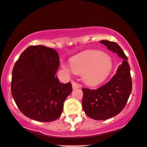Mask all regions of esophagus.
<instances>
[{"label":"esophagus","instance_id":"34e87169","mask_svg":"<svg viewBox=\"0 0 147 147\" xmlns=\"http://www.w3.org/2000/svg\"><path fill=\"white\" fill-rule=\"evenodd\" d=\"M72 87H73L74 89H76V88H78L80 87V86L78 84H77L76 82H72Z\"/></svg>","mask_w":147,"mask_h":147}]
</instances>
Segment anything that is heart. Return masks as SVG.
Returning a JSON list of instances; mask_svg holds the SVG:
<instances>
[{"label": "heart", "mask_w": 147, "mask_h": 147, "mask_svg": "<svg viewBox=\"0 0 147 147\" xmlns=\"http://www.w3.org/2000/svg\"><path fill=\"white\" fill-rule=\"evenodd\" d=\"M71 68L76 74H82L86 84H101L107 78L112 68L111 58L100 51H90L81 54L71 61Z\"/></svg>", "instance_id": "heart-1"}]
</instances>
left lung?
Wrapping results in <instances>:
<instances>
[{
  "mask_svg": "<svg viewBox=\"0 0 147 147\" xmlns=\"http://www.w3.org/2000/svg\"><path fill=\"white\" fill-rule=\"evenodd\" d=\"M100 43L123 59L115 75L97 89L82 88V108L86 115L95 120H106L122 111L132 89L130 67L127 58L117 43L102 40Z\"/></svg>",
  "mask_w": 147,
  "mask_h": 147,
  "instance_id": "left-lung-1",
  "label": "left lung"
}]
</instances>
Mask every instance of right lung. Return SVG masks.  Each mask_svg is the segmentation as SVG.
I'll return each instance as SVG.
<instances>
[{
    "label": "right lung",
    "mask_w": 147,
    "mask_h": 147,
    "mask_svg": "<svg viewBox=\"0 0 147 147\" xmlns=\"http://www.w3.org/2000/svg\"><path fill=\"white\" fill-rule=\"evenodd\" d=\"M59 57L53 48L30 46L21 54L12 71L11 90L16 105L26 117L51 122L61 116L72 91L70 82H59Z\"/></svg>",
    "instance_id": "1"
}]
</instances>
